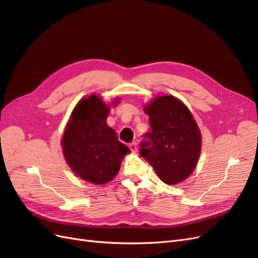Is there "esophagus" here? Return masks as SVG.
<instances>
[{
  "label": "esophagus",
  "instance_id": "1",
  "mask_svg": "<svg viewBox=\"0 0 258 258\" xmlns=\"http://www.w3.org/2000/svg\"><path fill=\"white\" fill-rule=\"evenodd\" d=\"M129 148H130V151H131L132 153H137V151H138L137 143H131V144L129 145Z\"/></svg>",
  "mask_w": 258,
  "mask_h": 258
}]
</instances>
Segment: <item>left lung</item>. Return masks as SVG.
Masks as SVG:
<instances>
[{
	"instance_id": "obj_1",
	"label": "left lung",
	"mask_w": 258,
	"mask_h": 258,
	"mask_svg": "<svg viewBox=\"0 0 258 258\" xmlns=\"http://www.w3.org/2000/svg\"><path fill=\"white\" fill-rule=\"evenodd\" d=\"M144 112L152 132L144 135L140 154L162 182L184 181L196 168L201 151V135L191 113L173 96L156 97Z\"/></svg>"
}]
</instances>
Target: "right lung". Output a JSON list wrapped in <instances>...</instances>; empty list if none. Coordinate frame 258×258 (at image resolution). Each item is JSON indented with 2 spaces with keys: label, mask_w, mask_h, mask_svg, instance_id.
I'll return each mask as SVG.
<instances>
[{
  "label": "right lung",
  "mask_w": 258,
  "mask_h": 258,
  "mask_svg": "<svg viewBox=\"0 0 258 258\" xmlns=\"http://www.w3.org/2000/svg\"><path fill=\"white\" fill-rule=\"evenodd\" d=\"M108 112L110 108L99 96L82 99L62 138L68 165L80 177L96 185L111 181L118 173L123 156L130 153L118 141L116 132L107 126Z\"/></svg>",
  "instance_id": "right-lung-1"
}]
</instances>
